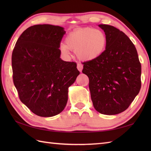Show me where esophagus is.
Instances as JSON below:
<instances>
[{
	"mask_svg": "<svg viewBox=\"0 0 151 151\" xmlns=\"http://www.w3.org/2000/svg\"><path fill=\"white\" fill-rule=\"evenodd\" d=\"M77 69L80 72H82V69H83V65H82L81 63H78L77 64Z\"/></svg>",
	"mask_w": 151,
	"mask_h": 151,
	"instance_id": "1",
	"label": "esophagus"
}]
</instances>
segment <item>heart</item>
Wrapping results in <instances>:
<instances>
[{"label": "heart", "mask_w": 151, "mask_h": 151, "mask_svg": "<svg viewBox=\"0 0 151 151\" xmlns=\"http://www.w3.org/2000/svg\"><path fill=\"white\" fill-rule=\"evenodd\" d=\"M65 42L60 45L61 51L69 55L70 50L75 51L79 59L91 61L100 57L106 49L107 37L103 31L91 27L78 28L67 35Z\"/></svg>", "instance_id": "obj_1"}]
</instances>
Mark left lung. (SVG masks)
<instances>
[{"label": "left lung", "mask_w": 151, "mask_h": 151, "mask_svg": "<svg viewBox=\"0 0 151 151\" xmlns=\"http://www.w3.org/2000/svg\"><path fill=\"white\" fill-rule=\"evenodd\" d=\"M107 37L106 47L98 58L83 62L89 78L95 109L104 115L126 110L141 89L142 66L135 46L126 34L113 26L99 24Z\"/></svg>", "instance_id": "left-lung-1"}]
</instances>
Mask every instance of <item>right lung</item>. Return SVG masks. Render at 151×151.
I'll use <instances>...</instances> for the list:
<instances>
[{"label": "right lung", "instance_id": "1", "mask_svg": "<svg viewBox=\"0 0 151 151\" xmlns=\"http://www.w3.org/2000/svg\"><path fill=\"white\" fill-rule=\"evenodd\" d=\"M63 27L36 24L19 37L13 50V81L19 99L34 114L52 117L62 112L68 88L80 74L76 63L60 58Z\"/></svg>", "mask_w": 151, "mask_h": 151}]
</instances>
